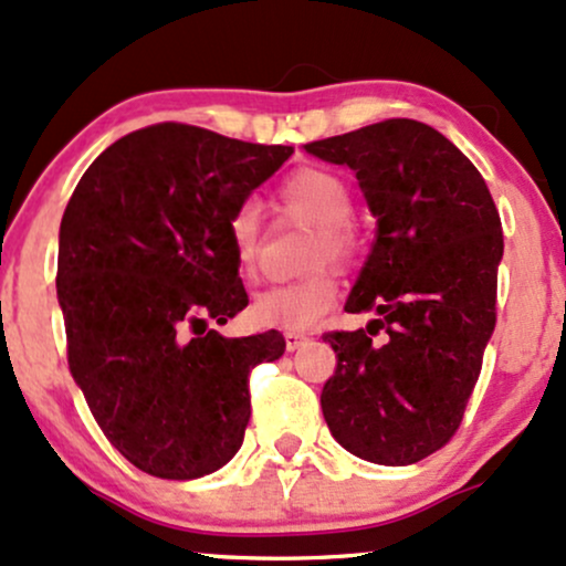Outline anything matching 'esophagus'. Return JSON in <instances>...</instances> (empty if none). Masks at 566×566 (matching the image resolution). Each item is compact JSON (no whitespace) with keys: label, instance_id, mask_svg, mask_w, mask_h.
Listing matches in <instances>:
<instances>
[{"label":"esophagus","instance_id":"34e87169","mask_svg":"<svg viewBox=\"0 0 566 566\" xmlns=\"http://www.w3.org/2000/svg\"><path fill=\"white\" fill-rule=\"evenodd\" d=\"M284 340H287V350H295L308 343V335L303 333H284Z\"/></svg>","mask_w":566,"mask_h":566}]
</instances>
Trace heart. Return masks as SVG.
Here are the masks:
<instances>
[{"mask_svg":"<svg viewBox=\"0 0 566 566\" xmlns=\"http://www.w3.org/2000/svg\"><path fill=\"white\" fill-rule=\"evenodd\" d=\"M279 199L292 218L316 226L311 242V265L348 263L356 255V233L350 229L354 218V191L343 175L324 167H303L279 186ZM229 239L237 263L250 274L258 263L263 239V218L258 201L244 199L229 216ZM337 295L335 279L329 274H311L297 282L274 284L258 292L250 305L252 319L263 327H279L287 333H303L333 308Z\"/></svg>","mask_w":566,"mask_h":566,"instance_id":"obj_1","label":"heart"}]
</instances>
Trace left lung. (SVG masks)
I'll list each match as a JSON object with an SVG mask.
<instances>
[{"mask_svg":"<svg viewBox=\"0 0 566 566\" xmlns=\"http://www.w3.org/2000/svg\"><path fill=\"white\" fill-rule=\"evenodd\" d=\"M305 151L350 167L378 218L346 303L375 319L324 335L337 356L324 420L356 458L412 465L454 437L482 373L497 319V207L471 159L423 122L386 119Z\"/></svg>","mask_w":566,"mask_h":566,"instance_id":"obj_1","label":"left lung"}]
</instances>
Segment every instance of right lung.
<instances>
[{"mask_svg":"<svg viewBox=\"0 0 566 566\" xmlns=\"http://www.w3.org/2000/svg\"><path fill=\"white\" fill-rule=\"evenodd\" d=\"M292 157L161 122L97 157L57 239L69 369L95 423L135 469L199 479L242 447L250 373L284 354L276 329L223 337L247 305L229 216Z\"/></svg>","mask_w":566,"mask_h":566,"instance_id":"obj_1","label":"right lung"}]
</instances>
